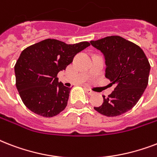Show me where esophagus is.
I'll list each match as a JSON object with an SVG mask.
<instances>
[{
    "mask_svg": "<svg viewBox=\"0 0 157 157\" xmlns=\"http://www.w3.org/2000/svg\"><path fill=\"white\" fill-rule=\"evenodd\" d=\"M85 90L86 91V93L88 94L89 95H92V94H94V92L91 90H90V89H87V88H85Z\"/></svg>",
    "mask_w": 157,
    "mask_h": 157,
    "instance_id": "obj_1",
    "label": "esophagus"
}]
</instances>
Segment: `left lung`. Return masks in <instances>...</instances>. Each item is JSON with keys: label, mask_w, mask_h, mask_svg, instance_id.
I'll list each match as a JSON object with an SVG mask.
<instances>
[{"label": "left lung", "mask_w": 157, "mask_h": 157, "mask_svg": "<svg viewBox=\"0 0 157 157\" xmlns=\"http://www.w3.org/2000/svg\"><path fill=\"white\" fill-rule=\"evenodd\" d=\"M90 44L103 53L106 74L114 90L94 109L106 117H117L136 105L148 84L150 64L141 48L119 36H111Z\"/></svg>", "instance_id": "1"}]
</instances>
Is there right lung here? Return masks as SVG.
Returning <instances> with one entry per match:
<instances>
[{
	"instance_id": "1",
	"label": "right lung",
	"mask_w": 157,
	"mask_h": 157,
	"mask_svg": "<svg viewBox=\"0 0 157 157\" xmlns=\"http://www.w3.org/2000/svg\"><path fill=\"white\" fill-rule=\"evenodd\" d=\"M87 41L67 45L46 39L21 53L14 66L16 87L28 109L44 117H52L65 109L71 88L59 82L57 75L65 70L77 53L90 46Z\"/></svg>"
}]
</instances>
